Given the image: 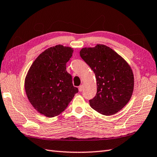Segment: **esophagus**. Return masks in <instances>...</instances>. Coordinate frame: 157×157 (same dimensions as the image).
I'll use <instances>...</instances> for the list:
<instances>
[{"instance_id":"obj_1","label":"esophagus","mask_w":157,"mask_h":157,"mask_svg":"<svg viewBox=\"0 0 157 157\" xmlns=\"http://www.w3.org/2000/svg\"><path fill=\"white\" fill-rule=\"evenodd\" d=\"M84 89V85H80L79 86H78V90H79V91H82V90Z\"/></svg>"}]
</instances>
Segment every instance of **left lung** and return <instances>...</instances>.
Returning a JSON list of instances; mask_svg holds the SVG:
<instances>
[{
    "label": "left lung",
    "instance_id": "8db88e82",
    "mask_svg": "<svg viewBox=\"0 0 157 157\" xmlns=\"http://www.w3.org/2000/svg\"><path fill=\"white\" fill-rule=\"evenodd\" d=\"M80 56L96 77L97 94L89 100L90 107L104 116L120 111L130 100L134 90V78L130 64L103 44L83 48Z\"/></svg>",
    "mask_w": 157,
    "mask_h": 157
}]
</instances>
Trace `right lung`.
Masks as SVG:
<instances>
[{
  "instance_id": "add662e5",
  "label": "right lung",
  "mask_w": 157,
  "mask_h": 157,
  "mask_svg": "<svg viewBox=\"0 0 157 157\" xmlns=\"http://www.w3.org/2000/svg\"><path fill=\"white\" fill-rule=\"evenodd\" d=\"M62 45L48 48L31 64L25 78L29 101L40 114L54 117L65 110L78 90L67 72V62L73 53Z\"/></svg>"
}]
</instances>
